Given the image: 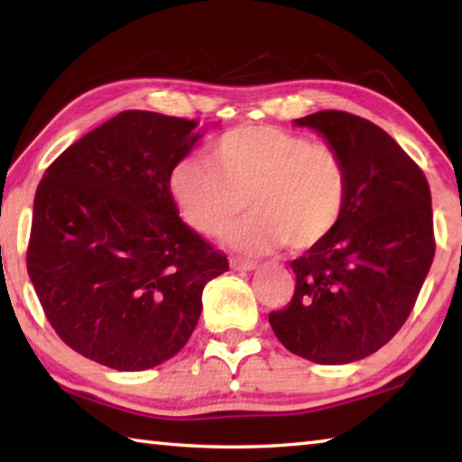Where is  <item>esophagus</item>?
Returning a JSON list of instances; mask_svg holds the SVG:
<instances>
[{"instance_id":"obj_1","label":"esophagus","mask_w":462,"mask_h":462,"mask_svg":"<svg viewBox=\"0 0 462 462\" xmlns=\"http://www.w3.org/2000/svg\"><path fill=\"white\" fill-rule=\"evenodd\" d=\"M230 264H232V269H236V271H253V269H256V263L254 261L240 259V256H232Z\"/></svg>"}]
</instances>
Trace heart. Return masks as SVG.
I'll list each match as a JSON object with an SVG mask.
<instances>
[{
	"mask_svg": "<svg viewBox=\"0 0 462 462\" xmlns=\"http://www.w3.org/2000/svg\"><path fill=\"white\" fill-rule=\"evenodd\" d=\"M206 161L183 159L169 189L181 220L206 238L232 230V245L261 254L289 245L303 253L338 226L348 169L334 146L275 126H240L209 144Z\"/></svg>",
	"mask_w": 462,
	"mask_h": 462,
	"instance_id": "obj_1",
	"label": "heart"
}]
</instances>
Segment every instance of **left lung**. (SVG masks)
<instances>
[{
	"label": "left lung",
	"instance_id": "obj_1",
	"mask_svg": "<svg viewBox=\"0 0 462 462\" xmlns=\"http://www.w3.org/2000/svg\"><path fill=\"white\" fill-rule=\"evenodd\" d=\"M295 126L342 154L348 199L330 236L291 261L293 297L269 322L293 355L346 365L377 353L416 306L436 250L432 195L424 171L377 124L322 109Z\"/></svg>",
	"mask_w": 462,
	"mask_h": 462
}]
</instances>
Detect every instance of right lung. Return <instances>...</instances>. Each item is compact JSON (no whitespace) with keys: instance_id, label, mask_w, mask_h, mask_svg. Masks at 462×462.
<instances>
[{"instance_id":"1","label":"right lung","mask_w":462,"mask_h":462,"mask_svg":"<svg viewBox=\"0 0 462 462\" xmlns=\"http://www.w3.org/2000/svg\"><path fill=\"white\" fill-rule=\"evenodd\" d=\"M198 122L128 109L46 169L34 198L28 275L59 338L116 371L169 361L198 326L201 291L228 259L171 198V171Z\"/></svg>"}]
</instances>
